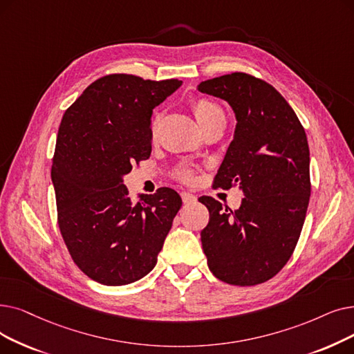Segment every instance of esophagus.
Wrapping results in <instances>:
<instances>
[{
    "instance_id": "obj_1",
    "label": "esophagus",
    "mask_w": 354,
    "mask_h": 354,
    "mask_svg": "<svg viewBox=\"0 0 354 354\" xmlns=\"http://www.w3.org/2000/svg\"><path fill=\"white\" fill-rule=\"evenodd\" d=\"M180 196H182L183 204H194V203L196 201V196L192 195V194H189V192H187V191L180 192Z\"/></svg>"
}]
</instances>
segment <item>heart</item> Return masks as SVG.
<instances>
[{
    "label": "heart",
    "mask_w": 354,
    "mask_h": 354,
    "mask_svg": "<svg viewBox=\"0 0 354 354\" xmlns=\"http://www.w3.org/2000/svg\"><path fill=\"white\" fill-rule=\"evenodd\" d=\"M192 111H194V114H195L199 124H201V127L204 124H207V122L211 118L223 114V110L220 109L217 104L209 101V100H204V98L196 100V101L192 102ZM178 175H179L180 179L188 180L191 178V171H189V169H187V167L185 169H180Z\"/></svg>",
    "instance_id": "obj_1"
}]
</instances>
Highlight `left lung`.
I'll use <instances>...</instances> for the list:
<instances>
[{"label": "left lung", "mask_w": 354, "mask_h": 354, "mask_svg": "<svg viewBox=\"0 0 354 354\" xmlns=\"http://www.w3.org/2000/svg\"><path fill=\"white\" fill-rule=\"evenodd\" d=\"M236 113L234 139L214 176V188H241L239 209L201 196L209 221L201 232L215 278L237 285L263 283L294 253L311 195L310 149L295 111L270 84L234 72L199 84Z\"/></svg>", "instance_id": "left-lung-1"}]
</instances>
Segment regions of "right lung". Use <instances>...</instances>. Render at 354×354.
Here are the masks:
<instances>
[{
  "label": "right lung",
  "mask_w": 354,
  "mask_h": 354,
  "mask_svg": "<svg viewBox=\"0 0 354 354\" xmlns=\"http://www.w3.org/2000/svg\"><path fill=\"white\" fill-rule=\"evenodd\" d=\"M182 81L111 73L92 82L65 111L52 162L57 224L88 278L120 286L146 276L182 205L159 188L134 204L122 175L151 151V114Z\"/></svg>",
  "instance_id": "1"
}]
</instances>
